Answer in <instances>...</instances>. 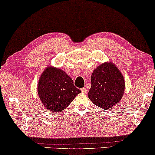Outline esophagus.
I'll return each mask as SVG.
<instances>
[{
	"mask_svg": "<svg viewBox=\"0 0 155 155\" xmlns=\"http://www.w3.org/2000/svg\"><path fill=\"white\" fill-rule=\"evenodd\" d=\"M81 91H82V92L83 93H87V88H85V87L82 88V89H81Z\"/></svg>",
	"mask_w": 155,
	"mask_h": 155,
	"instance_id": "1",
	"label": "esophagus"
}]
</instances>
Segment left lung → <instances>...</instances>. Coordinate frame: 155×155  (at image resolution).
<instances>
[{
  "instance_id": "obj_1",
  "label": "left lung",
  "mask_w": 155,
  "mask_h": 155,
  "mask_svg": "<svg viewBox=\"0 0 155 155\" xmlns=\"http://www.w3.org/2000/svg\"><path fill=\"white\" fill-rule=\"evenodd\" d=\"M91 80L88 97L95 105L108 110L122 98L125 81L122 73L113 62L100 64L93 71Z\"/></svg>"
}]
</instances>
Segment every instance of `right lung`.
<instances>
[{
    "mask_svg": "<svg viewBox=\"0 0 155 155\" xmlns=\"http://www.w3.org/2000/svg\"><path fill=\"white\" fill-rule=\"evenodd\" d=\"M37 89L45 108L55 113L64 110L81 93L67 73L60 68L50 66L45 68L40 75Z\"/></svg>",
    "mask_w": 155,
    "mask_h": 155,
    "instance_id": "add662e5",
    "label": "right lung"
}]
</instances>
